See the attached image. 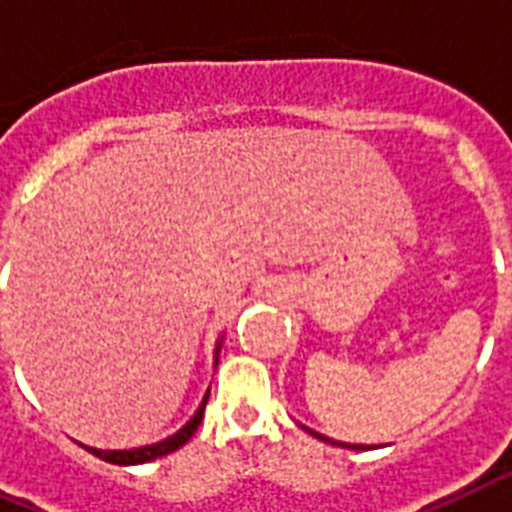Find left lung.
<instances>
[{
    "instance_id": "1",
    "label": "left lung",
    "mask_w": 512,
    "mask_h": 512,
    "mask_svg": "<svg viewBox=\"0 0 512 512\" xmlns=\"http://www.w3.org/2000/svg\"><path fill=\"white\" fill-rule=\"evenodd\" d=\"M302 429H305L307 434H313L315 439H321V442H326V444H336V447H347V450H371V447H365V444H347V442H334V439H328V436L318 434V431L307 429V426H302Z\"/></svg>"
}]
</instances>
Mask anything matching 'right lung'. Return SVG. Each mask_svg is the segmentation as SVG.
<instances>
[{
	"label": "right lung",
	"mask_w": 512,
	"mask_h": 512,
	"mask_svg": "<svg viewBox=\"0 0 512 512\" xmlns=\"http://www.w3.org/2000/svg\"><path fill=\"white\" fill-rule=\"evenodd\" d=\"M223 339H226V334L218 336V342H215V352H213V365L218 368V357H220V347H223ZM207 397H210V389L205 392V397H202V402H199V407L194 410V415H191L189 421L181 426V429L176 431V434L165 436V439H160V442L155 444H144V447H131V450H99V447H86V444H81L83 450H89L91 455H97L99 460H105V463H115V465H141V463H152V460L157 458H165V455H170V452H176L178 447H184L186 442H189L191 436H194V431L199 429V423H202V415H205V405H207Z\"/></svg>",
	"instance_id": "obj_1"
}]
</instances>
